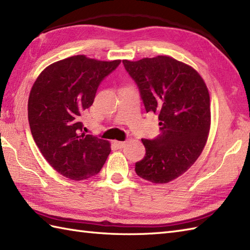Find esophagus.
<instances>
[{
    "mask_svg": "<svg viewBox=\"0 0 250 250\" xmlns=\"http://www.w3.org/2000/svg\"><path fill=\"white\" fill-rule=\"evenodd\" d=\"M114 145L117 147V148H122L125 145V142H119V141H115L114 142Z\"/></svg>",
    "mask_w": 250,
    "mask_h": 250,
    "instance_id": "34e87169",
    "label": "esophagus"
}]
</instances>
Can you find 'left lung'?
Segmentation results:
<instances>
[{
    "mask_svg": "<svg viewBox=\"0 0 250 250\" xmlns=\"http://www.w3.org/2000/svg\"><path fill=\"white\" fill-rule=\"evenodd\" d=\"M122 63L140 90L146 111H153L160 120L161 134L142 140L146 153L135 163V172L153 184L172 182L192 166L206 144L208 90L194 68L171 57Z\"/></svg>",
    "mask_w": 250,
    "mask_h": 250,
    "instance_id": "obj_1",
    "label": "left lung"
}]
</instances>
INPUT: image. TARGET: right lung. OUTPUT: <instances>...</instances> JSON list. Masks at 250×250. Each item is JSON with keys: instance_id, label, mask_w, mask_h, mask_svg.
Masks as SVG:
<instances>
[{"instance_id": "obj_1", "label": "right lung", "mask_w": 250, "mask_h": 250, "mask_svg": "<svg viewBox=\"0 0 250 250\" xmlns=\"http://www.w3.org/2000/svg\"><path fill=\"white\" fill-rule=\"evenodd\" d=\"M120 62L73 56L47 66L31 89L32 136L47 162L66 178L94 176L110 153L107 141L83 133L81 118L92 105L100 83Z\"/></svg>"}]
</instances>
